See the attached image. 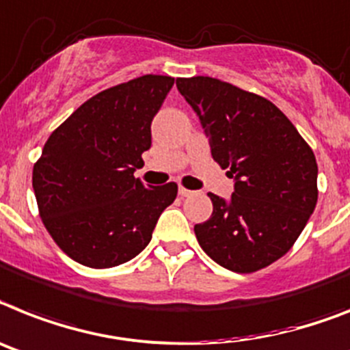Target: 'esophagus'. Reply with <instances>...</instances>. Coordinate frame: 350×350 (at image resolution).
I'll list each match as a JSON object with an SVG mask.
<instances>
[{
	"label": "esophagus",
	"instance_id": "esophagus-1",
	"mask_svg": "<svg viewBox=\"0 0 350 350\" xmlns=\"http://www.w3.org/2000/svg\"><path fill=\"white\" fill-rule=\"evenodd\" d=\"M178 192H180V196L181 198H190V196H192V190H189V189H185V187H180V189H178Z\"/></svg>",
	"mask_w": 350,
	"mask_h": 350
}]
</instances>
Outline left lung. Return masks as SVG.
I'll return each instance as SVG.
<instances>
[{
  "instance_id": "1",
  "label": "left lung",
  "mask_w": 350,
  "mask_h": 350,
  "mask_svg": "<svg viewBox=\"0 0 350 350\" xmlns=\"http://www.w3.org/2000/svg\"><path fill=\"white\" fill-rule=\"evenodd\" d=\"M176 85L206 128L213 160L234 178L231 201L208 193L211 217L193 226L199 245L239 274L265 269L292 249L315 210V154L269 99L210 76Z\"/></svg>"
}]
</instances>
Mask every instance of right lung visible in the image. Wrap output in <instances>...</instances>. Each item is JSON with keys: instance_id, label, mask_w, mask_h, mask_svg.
Returning a JSON list of instances; mask_svg holds the SVG:
<instances>
[{"instance_id": "obj_1", "label": "right lung", "mask_w": 350, "mask_h": 350, "mask_svg": "<svg viewBox=\"0 0 350 350\" xmlns=\"http://www.w3.org/2000/svg\"><path fill=\"white\" fill-rule=\"evenodd\" d=\"M174 78L144 75L96 94L44 144L33 165L35 199L48 233L90 269L130 261L151 242L178 185L146 187L133 176L151 148V120Z\"/></svg>"}]
</instances>
